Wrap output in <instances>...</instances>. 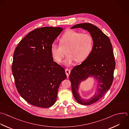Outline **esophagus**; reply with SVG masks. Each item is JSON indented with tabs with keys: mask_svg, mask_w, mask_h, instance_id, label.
<instances>
[{
	"mask_svg": "<svg viewBox=\"0 0 129 129\" xmlns=\"http://www.w3.org/2000/svg\"><path fill=\"white\" fill-rule=\"evenodd\" d=\"M65 73L66 74V75L67 77L69 76L70 73V70L69 69H65Z\"/></svg>",
	"mask_w": 129,
	"mask_h": 129,
	"instance_id": "1",
	"label": "esophagus"
}]
</instances>
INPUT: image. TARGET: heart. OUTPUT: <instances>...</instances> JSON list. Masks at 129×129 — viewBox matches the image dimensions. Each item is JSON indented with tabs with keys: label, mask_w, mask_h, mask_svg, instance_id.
Returning <instances> with one entry per match:
<instances>
[{
	"label": "heart",
	"mask_w": 129,
	"mask_h": 129,
	"mask_svg": "<svg viewBox=\"0 0 129 129\" xmlns=\"http://www.w3.org/2000/svg\"><path fill=\"white\" fill-rule=\"evenodd\" d=\"M59 44L51 45V54L57 62H60L66 51L68 56L64 63L68 66L75 61L80 63L87 59L93 49L94 39L90 33L70 30L61 37Z\"/></svg>",
	"instance_id": "heart-1"
}]
</instances>
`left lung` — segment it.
<instances>
[{"label": "left lung", "mask_w": 129, "mask_h": 129, "mask_svg": "<svg viewBox=\"0 0 129 129\" xmlns=\"http://www.w3.org/2000/svg\"><path fill=\"white\" fill-rule=\"evenodd\" d=\"M81 28L88 30L94 39V47L89 56L81 64L73 68L69 75L72 92L79 104L91 105L101 99L110 89L113 80L115 61L112 46L108 37L97 26L90 23L74 25L71 29ZM90 76L98 79L99 90L88 100L81 99L78 93L80 83Z\"/></svg>", "instance_id": "left-lung-1"}]
</instances>
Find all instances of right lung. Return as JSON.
Masks as SVG:
<instances>
[{
	"label": "right lung",
	"mask_w": 129,
	"mask_h": 129,
	"mask_svg": "<svg viewBox=\"0 0 129 129\" xmlns=\"http://www.w3.org/2000/svg\"><path fill=\"white\" fill-rule=\"evenodd\" d=\"M63 30L44 27L30 32L16 48L12 70L18 93L30 104L48 108L56 101L64 69L53 61L51 45Z\"/></svg>",
	"instance_id": "obj_1"
}]
</instances>
